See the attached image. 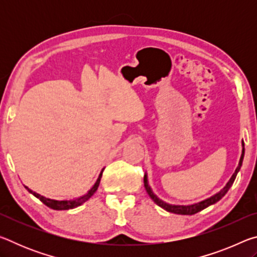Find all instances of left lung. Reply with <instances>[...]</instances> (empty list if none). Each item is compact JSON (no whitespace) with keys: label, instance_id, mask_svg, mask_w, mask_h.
Returning <instances> with one entry per match:
<instances>
[{"label":"left lung","instance_id":"1","mask_svg":"<svg viewBox=\"0 0 257 257\" xmlns=\"http://www.w3.org/2000/svg\"><path fill=\"white\" fill-rule=\"evenodd\" d=\"M241 144H242L241 156H240V160H239V163H238L237 169H236V170H234L233 175L231 176V178H230V180L227 182V185H225L223 188L219 191V193H216L215 195H213V196L208 197L206 199H204V201H202V202H198V203H195V204H190V205H175V204H169L167 202L162 201V199L159 198L154 194V191L152 190L151 186L149 185V179H147V173H145V176H144V186H145V189L147 191V194L150 195V197L153 199L156 205H159L160 207H162L163 210H165V211L175 213V214L193 215V214H195V213L202 211V210H204V208H206V207H208L210 205H213V204H215L216 202H219L220 199L222 198L225 194H227V191L230 189V187L232 186L234 179H236L237 173L239 172V170H240L241 164H242V160H243V154H245V147H243V142L241 143Z\"/></svg>","mask_w":257,"mask_h":257}]
</instances>
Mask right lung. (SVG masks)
I'll return each mask as SVG.
<instances>
[{
    "mask_svg": "<svg viewBox=\"0 0 257 257\" xmlns=\"http://www.w3.org/2000/svg\"><path fill=\"white\" fill-rule=\"evenodd\" d=\"M103 170H104V169H103ZM103 170L101 171V173H99V176L97 178L96 182L94 184V186L88 191H87V194L82 195V196H80V197H77L75 199H69V201H68V199H63V201H58V199H51V198L42 196V195H40V194L35 193V191H33L32 189H29L27 186H25V188L27 189L30 194H33L35 197H37L38 199H40L41 202L44 203L46 206H49L50 208H52V210H58V211L70 210V208H75L77 206H80L81 204H84L86 201H88V199L93 196V195L95 194V191L97 190L98 186H99V181H101Z\"/></svg>",
    "mask_w": 257,
    "mask_h": 257,
    "instance_id": "right-lung-1",
    "label": "right lung"
}]
</instances>
